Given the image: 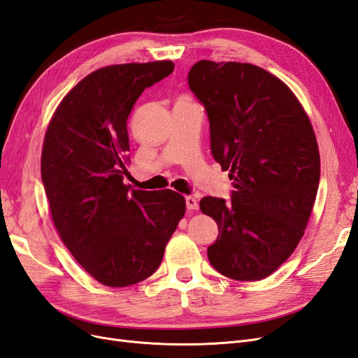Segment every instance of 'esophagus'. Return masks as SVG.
Segmentation results:
<instances>
[{
	"mask_svg": "<svg viewBox=\"0 0 358 358\" xmlns=\"http://www.w3.org/2000/svg\"><path fill=\"white\" fill-rule=\"evenodd\" d=\"M185 203H187L188 210H197L199 209V201H197L196 197H192V196L185 197Z\"/></svg>",
	"mask_w": 358,
	"mask_h": 358,
	"instance_id": "esophagus-1",
	"label": "esophagus"
}]
</instances>
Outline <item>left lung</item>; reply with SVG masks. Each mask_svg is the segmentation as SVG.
Masks as SVG:
<instances>
[{
    "label": "left lung",
    "instance_id": "8db88e82",
    "mask_svg": "<svg viewBox=\"0 0 358 358\" xmlns=\"http://www.w3.org/2000/svg\"><path fill=\"white\" fill-rule=\"evenodd\" d=\"M188 85L208 113L212 155L234 187L230 203L200 201L220 230L208 258L227 278L264 279L305 234L320 183L315 133L288 86L252 64L201 59Z\"/></svg>",
    "mask_w": 358,
    "mask_h": 358
}]
</instances>
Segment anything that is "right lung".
<instances>
[{"mask_svg": "<svg viewBox=\"0 0 358 358\" xmlns=\"http://www.w3.org/2000/svg\"><path fill=\"white\" fill-rule=\"evenodd\" d=\"M173 69L171 61H155L95 70L64 96L43 142L41 180L55 229L76 262L107 287L152 275L185 215L179 192L124 183L128 115Z\"/></svg>", "mask_w": 358, "mask_h": 358, "instance_id": "add662e5", "label": "right lung"}]
</instances>
